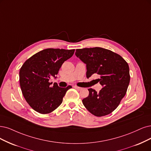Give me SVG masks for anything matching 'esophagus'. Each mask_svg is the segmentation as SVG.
Returning a JSON list of instances; mask_svg holds the SVG:
<instances>
[{
  "label": "esophagus",
  "mask_w": 151,
  "mask_h": 151,
  "mask_svg": "<svg viewBox=\"0 0 151 151\" xmlns=\"http://www.w3.org/2000/svg\"><path fill=\"white\" fill-rule=\"evenodd\" d=\"M75 89H76L77 90H81V87H79V86H73Z\"/></svg>",
  "instance_id": "34e87169"
}]
</instances>
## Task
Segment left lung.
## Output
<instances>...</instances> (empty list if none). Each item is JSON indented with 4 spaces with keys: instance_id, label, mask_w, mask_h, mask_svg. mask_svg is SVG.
I'll return each mask as SVG.
<instances>
[{
    "instance_id": "1",
    "label": "left lung",
    "mask_w": 151,
    "mask_h": 151,
    "mask_svg": "<svg viewBox=\"0 0 151 151\" xmlns=\"http://www.w3.org/2000/svg\"><path fill=\"white\" fill-rule=\"evenodd\" d=\"M75 55L86 65L88 78L98 74V82L103 86L99 92L88 89L83 105L98 117L111 113L126 93L130 81L129 65L119 55L100 47L76 49Z\"/></svg>"
}]
</instances>
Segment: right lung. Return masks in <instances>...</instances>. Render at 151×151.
<instances>
[{
    "instance_id": "obj_1",
    "label": "right lung",
    "mask_w": 151,
    "mask_h": 151,
    "mask_svg": "<svg viewBox=\"0 0 151 151\" xmlns=\"http://www.w3.org/2000/svg\"><path fill=\"white\" fill-rule=\"evenodd\" d=\"M75 49L47 48L27 59L19 72L20 88L30 107L45 114L52 113L63 101L66 91L71 88L51 86L49 79L58 74L61 65L74 54Z\"/></svg>"
}]
</instances>
